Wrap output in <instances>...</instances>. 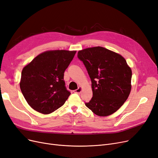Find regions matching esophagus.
Segmentation results:
<instances>
[{"label": "esophagus", "instance_id": "1", "mask_svg": "<svg viewBox=\"0 0 158 158\" xmlns=\"http://www.w3.org/2000/svg\"><path fill=\"white\" fill-rule=\"evenodd\" d=\"M81 90H82V88L81 87H79L77 89H76V90H74V92L76 94H80L81 92Z\"/></svg>", "mask_w": 158, "mask_h": 158}]
</instances>
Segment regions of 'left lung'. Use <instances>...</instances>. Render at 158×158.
Masks as SVG:
<instances>
[{
  "label": "left lung",
  "instance_id": "1",
  "mask_svg": "<svg viewBox=\"0 0 158 158\" xmlns=\"http://www.w3.org/2000/svg\"><path fill=\"white\" fill-rule=\"evenodd\" d=\"M92 82L93 97L85 105L96 115L108 116L124 104L131 90L132 70L121 55L101 46L78 52Z\"/></svg>",
  "mask_w": 158,
  "mask_h": 158
}]
</instances>
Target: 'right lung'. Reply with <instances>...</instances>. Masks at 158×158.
Wrapping results in <instances>:
<instances>
[{
	"label": "right lung",
	"instance_id": "obj_1",
	"mask_svg": "<svg viewBox=\"0 0 158 158\" xmlns=\"http://www.w3.org/2000/svg\"><path fill=\"white\" fill-rule=\"evenodd\" d=\"M75 51L53 50L39 54L22 71L20 88L28 105L44 114L62 106L71 94L64 73Z\"/></svg>",
	"mask_w": 158,
	"mask_h": 158
}]
</instances>
